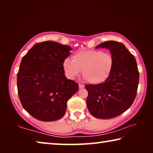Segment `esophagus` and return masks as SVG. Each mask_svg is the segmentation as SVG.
Listing matches in <instances>:
<instances>
[{
    "instance_id": "obj_1",
    "label": "esophagus",
    "mask_w": 153,
    "mask_h": 153,
    "mask_svg": "<svg viewBox=\"0 0 153 153\" xmlns=\"http://www.w3.org/2000/svg\"><path fill=\"white\" fill-rule=\"evenodd\" d=\"M84 88V85L79 84V89H82V88Z\"/></svg>"
}]
</instances>
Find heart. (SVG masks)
<instances>
[{
    "instance_id": "heart-1",
    "label": "heart",
    "mask_w": 153,
    "mask_h": 153,
    "mask_svg": "<svg viewBox=\"0 0 153 153\" xmlns=\"http://www.w3.org/2000/svg\"><path fill=\"white\" fill-rule=\"evenodd\" d=\"M63 69L69 79L78 77L82 70L84 79L92 84H100L109 78L114 67V59L109 53L99 50H85L75 53L72 60L65 59Z\"/></svg>"
}]
</instances>
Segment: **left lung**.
<instances>
[{"instance_id": "left-lung-1", "label": "left lung", "mask_w": 153, "mask_h": 153, "mask_svg": "<svg viewBox=\"0 0 153 153\" xmlns=\"http://www.w3.org/2000/svg\"><path fill=\"white\" fill-rule=\"evenodd\" d=\"M97 48H108L114 59L112 73L100 84H86L87 107L94 117L111 119L128 109L135 99L139 72L135 58L123 44L107 41Z\"/></svg>"}]
</instances>
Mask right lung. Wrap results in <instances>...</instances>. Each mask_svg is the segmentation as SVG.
I'll list each match as a JSON object with an SVG mask.
<instances>
[{
	"label": "right lung",
	"instance_id": "obj_1",
	"mask_svg": "<svg viewBox=\"0 0 153 153\" xmlns=\"http://www.w3.org/2000/svg\"><path fill=\"white\" fill-rule=\"evenodd\" d=\"M68 45L46 41L37 43L23 57L17 73L19 100L24 109L43 121L64 115L68 100L78 84L65 76L62 63L70 55Z\"/></svg>",
	"mask_w": 153,
	"mask_h": 153
}]
</instances>
